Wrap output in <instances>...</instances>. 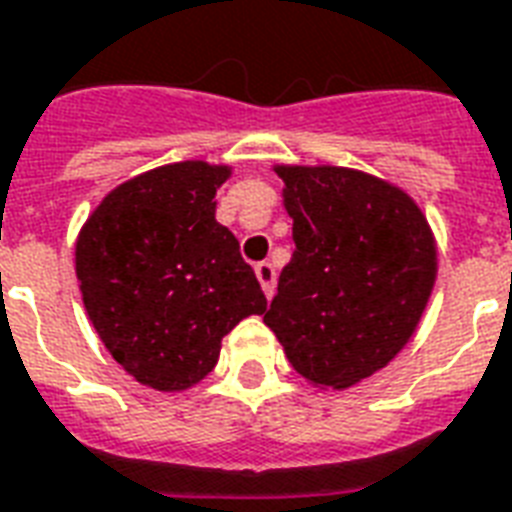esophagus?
<instances>
[{"label": "esophagus", "mask_w": 512, "mask_h": 512, "mask_svg": "<svg viewBox=\"0 0 512 512\" xmlns=\"http://www.w3.org/2000/svg\"><path fill=\"white\" fill-rule=\"evenodd\" d=\"M255 274H257V282H260V287H263V293L271 298V295H274V287H276V268L271 266V263H257Z\"/></svg>", "instance_id": "esophagus-1"}]
</instances>
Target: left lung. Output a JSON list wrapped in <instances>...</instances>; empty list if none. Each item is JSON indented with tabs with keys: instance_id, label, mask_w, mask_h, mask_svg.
I'll list each match as a JSON object with an SVG mask.
<instances>
[{
	"instance_id": "left-lung-1",
	"label": "left lung",
	"mask_w": 512,
	"mask_h": 512,
	"mask_svg": "<svg viewBox=\"0 0 512 512\" xmlns=\"http://www.w3.org/2000/svg\"><path fill=\"white\" fill-rule=\"evenodd\" d=\"M293 217V257L263 323L298 374L350 388L410 342L437 249L401 189L347 168H276Z\"/></svg>"
}]
</instances>
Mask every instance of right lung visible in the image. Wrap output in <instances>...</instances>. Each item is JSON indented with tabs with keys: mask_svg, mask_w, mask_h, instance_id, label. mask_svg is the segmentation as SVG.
<instances>
[{
	"mask_svg": "<svg viewBox=\"0 0 512 512\" xmlns=\"http://www.w3.org/2000/svg\"><path fill=\"white\" fill-rule=\"evenodd\" d=\"M230 176L176 162L121 184L75 244L83 306L116 363L157 391H184L219 358L222 336L266 312L238 238L214 219Z\"/></svg>",
	"mask_w": 512,
	"mask_h": 512,
	"instance_id": "right-lung-1",
	"label": "right lung"
}]
</instances>
